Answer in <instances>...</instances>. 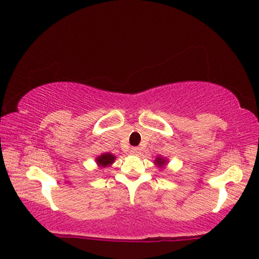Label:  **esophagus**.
Masks as SVG:
<instances>
[{
    "label": "esophagus",
    "mask_w": 259,
    "mask_h": 259,
    "mask_svg": "<svg viewBox=\"0 0 259 259\" xmlns=\"http://www.w3.org/2000/svg\"><path fill=\"white\" fill-rule=\"evenodd\" d=\"M130 153L135 154V156H137V154L141 153V149L137 148V146H134V148L130 149Z\"/></svg>",
    "instance_id": "obj_1"
}]
</instances>
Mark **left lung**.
<instances>
[{
    "label": "left lung",
    "instance_id": "1",
    "mask_svg": "<svg viewBox=\"0 0 259 259\" xmlns=\"http://www.w3.org/2000/svg\"><path fill=\"white\" fill-rule=\"evenodd\" d=\"M154 164L158 165L159 167H163L164 165H166V159H164V158L161 157H157L156 160H154Z\"/></svg>",
    "mask_w": 259,
    "mask_h": 259
}]
</instances>
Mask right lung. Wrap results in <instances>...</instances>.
<instances>
[{
  "label": "right lung",
  "instance_id": "right-lung-1",
  "mask_svg": "<svg viewBox=\"0 0 259 259\" xmlns=\"http://www.w3.org/2000/svg\"><path fill=\"white\" fill-rule=\"evenodd\" d=\"M116 159V157L114 156V154L111 153H103L101 156H99L96 158V163H98L99 166L101 167H106V166H109L111 165Z\"/></svg>",
  "mask_w": 259,
  "mask_h": 259
}]
</instances>
